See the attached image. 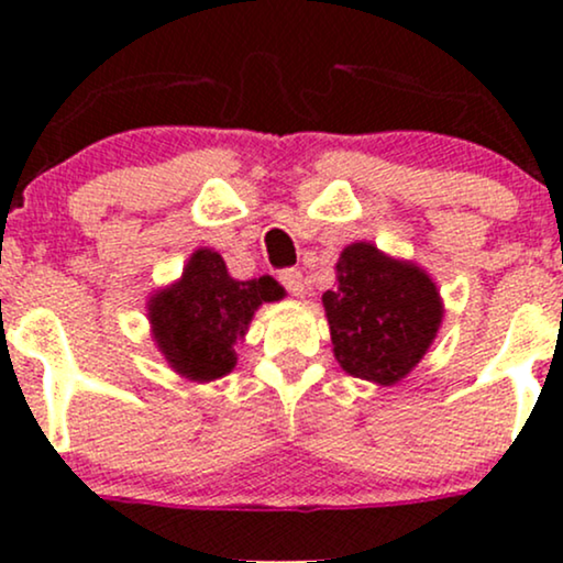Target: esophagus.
Segmentation results:
<instances>
[{"label": "esophagus", "instance_id": "1", "mask_svg": "<svg viewBox=\"0 0 563 563\" xmlns=\"http://www.w3.org/2000/svg\"><path fill=\"white\" fill-rule=\"evenodd\" d=\"M280 283L286 286L290 296H296V299H301V296L307 294V288H303V275L299 269H286V273H280Z\"/></svg>", "mask_w": 563, "mask_h": 563}]
</instances>
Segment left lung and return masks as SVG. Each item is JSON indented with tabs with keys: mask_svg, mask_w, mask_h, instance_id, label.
Segmentation results:
<instances>
[{
	"mask_svg": "<svg viewBox=\"0 0 563 563\" xmlns=\"http://www.w3.org/2000/svg\"><path fill=\"white\" fill-rule=\"evenodd\" d=\"M333 357L341 371L378 386L407 378L434 344L444 301L421 264L397 260L376 243H349L335 283L322 294Z\"/></svg>",
	"mask_w": 563,
	"mask_h": 563,
	"instance_id": "8db88e82",
	"label": "left lung"
}]
</instances>
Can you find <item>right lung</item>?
Returning <instances> with one entry per match:
<instances>
[{"instance_id":"right-lung-1","label":"right lung","mask_w":563,"mask_h":563,"mask_svg":"<svg viewBox=\"0 0 563 563\" xmlns=\"http://www.w3.org/2000/svg\"><path fill=\"white\" fill-rule=\"evenodd\" d=\"M283 296L286 288L269 275L235 280L222 254L203 245L192 251L177 280L153 290L147 322L166 365L179 378L209 384L238 365L235 349L256 309Z\"/></svg>"}]
</instances>
